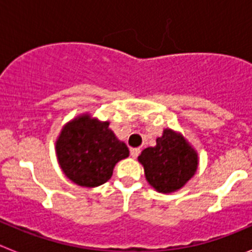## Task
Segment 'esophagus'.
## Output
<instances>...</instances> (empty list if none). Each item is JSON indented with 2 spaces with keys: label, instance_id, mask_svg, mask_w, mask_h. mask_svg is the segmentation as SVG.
<instances>
[{
  "label": "esophagus",
  "instance_id": "34e87169",
  "mask_svg": "<svg viewBox=\"0 0 252 252\" xmlns=\"http://www.w3.org/2000/svg\"><path fill=\"white\" fill-rule=\"evenodd\" d=\"M140 153H141V150H140L139 148H135V149H131L130 150V154H131V157L133 158V159H136L137 157L140 155Z\"/></svg>",
  "mask_w": 252,
  "mask_h": 252
}]
</instances>
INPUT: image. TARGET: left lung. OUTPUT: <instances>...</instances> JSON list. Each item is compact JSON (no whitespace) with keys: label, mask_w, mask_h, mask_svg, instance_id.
Returning <instances> with one entry per match:
<instances>
[{"label":"left lung","mask_w":252,"mask_h":252,"mask_svg":"<svg viewBox=\"0 0 252 252\" xmlns=\"http://www.w3.org/2000/svg\"><path fill=\"white\" fill-rule=\"evenodd\" d=\"M139 161L145 178L159 193H173L186 186L198 168V154L179 132L171 128L162 131L157 145L142 150Z\"/></svg>","instance_id":"8db88e82"}]
</instances>
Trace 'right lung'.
Segmentation results:
<instances>
[{
    "label": "right lung",
    "mask_w": 252,
    "mask_h": 252,
    "mask_svg": "<svg viewBox=\"0 0 252 252\" xmlns=\"http://www.w3.org/2000/svg\"><path fill=\"white\" fill-rule=\"evenodd\" d=\"M108 126V121L84 113L62 128L55 142L58 162L73 183L87 188L101 186L112 177L116 164L128 157L126 144Z\"/></svg>",
    "instance_id": "obj_1"
}]
</instances>
